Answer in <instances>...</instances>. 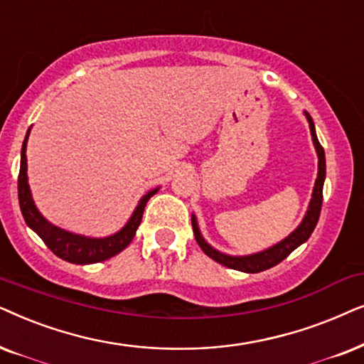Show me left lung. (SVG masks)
I'll use <instances>...</instances> for the list:
<instances>
[{
	"mask_svg": "<svg viewBox=\"0 0 364 364\" xmlns=\"http://www.w3.org/2000/svg\"><path fill=\"white\" fill-rule=\"evenodd\" d=\"M304 116H306L309 123V132H311V139L318 154V176H316V181H314L311 200H309L308 211L306 215H304L303 221L299 223L296 230L289 232L287 238L281 240L279 243L269 246L268 250L258 251V253H253V255L232 256V255L221 253V251L213 248V246L203 238L200 226H198L196 216L191 215V225H193V231H195V238L198 241V245H200V248L205 251V255L210 256L211 259H215L216 263L226 266V268L243 271V273H259V271L269 269L278 263H281V261L287 258V256L291 255L298 246H301L304 241H308L309 236H311V232L314 228H316V223L319 220V213H321L323 185H324V178H326V158H324L323 146L318 141L313 118L309 116V113H306V111H304Z\"/></svg>",
	"mask_w": 364,
	"mask_h": 364,
	"instance_id": "8db88e82",
	"label": "left lung"
}]
</instances>
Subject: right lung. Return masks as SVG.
<instances>
[{
  "mask_svg": "<svg viewBox=\"0 0 364 364\" xmlns=\"http://www.w3.org/2000/svg\"><path fill=\"white\" fill-rule=\"evenodd\" d=\"M31 128L28 129L26 136H24L23 148H21V164H19V176H18V198L19 208H21L23 218L26 225L36 232L40 238L45 241V245L55 253L58 258L68 261L73 264H93L100 263L121 253L126 246L132 243L136 230L141 223L144 206L149 198L156 193L159 188L148 191L138 206L134 208L132 218L128 223L121 228L114 235L105 236V238H90V236L76 235V232L66 231L60 226H55L53 223L46 220L45 216L38 211V208L33 201L30 185H28V163H26V144L28 136H30Z\"/></svg>",
  "mask_w": 364,
  "mask_h": 364,
  "instance_id": "right-lung-1",
  "label": "right lung"
}]
</instances>
